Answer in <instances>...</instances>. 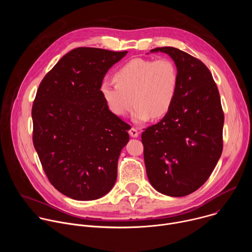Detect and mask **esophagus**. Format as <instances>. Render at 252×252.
<instances>
[{
    "label": "esophagus",
    "instance_id": "obj_1",
    "mask_svg": "<svg viewBox=\"0 0 252 252\" xmlns=\"http://www.w3.org/2000/svg\"><path fill=\"white\" fill-rule=\"evenodd\" d=\"M128 133H129V135H130L131 137H137V136H138V131H137L135 128H133V127H131V128L128 130Z\"/></svg>",
    "mask_w": 252,
    "mask_h": 252
}]
</instances>
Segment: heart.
Here are the masks:
<instances>
[{
    "instance_id": "1",
    "label": "heart",
    "mask_w": 252,
    "mask_h": 252,
    "mask_svg": "<svg viewBox=\"0 0 252 252\" xmlns=\"http://www.w3.org/2000/svg\"><path fill=\"white\" fill-rule=\"evenodd\" d=\"M116 84L103 82L100 94L117 117L126 116L133 105L131 120L141 125L152 117L159 119L171 109L178 87L175 64L168 59H133L114 76Z\"/></svg>"
}]
</instances>
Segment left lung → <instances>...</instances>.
Masks as SVG:
<instances>
[{
	"label": "left lung",
	"instance_id": "8db88e82",
	"mask_svg": "<svg viewBox=\"0 0 252 252\" xmlns=\"http://www.w3.org/2000/svg\"><path fill=\"white\" fill-rule=\"evenodd\" d=\"M175 63L178 87L170 111L141 134L149 181L158 192L181 197L198 189L222 153L224 116L212 75L199 60L172 47L151 50Z\"/></svg>",
	"mask_w": 252,
	"mask_h": 252
}]
</instances>
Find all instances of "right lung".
<instances>
[{
  "mask_svg": "<svg viewBox=\"0 0 252 252\" xmlns=\"http://www.w3.org/2000/svg\"><path fill=\"white\" fill-rule=\"evenodd\" d=\"M126 54L75 49L40 84L32 109L33 147L50 183L67 197L97 199L116 184L129 126L109 110L99 89Z\"/></svg>",
  "mask_w": 252,
  "mask_h": 252,
  "instance_id": "right-lung-1",
  "label": "right lung"
}]
</instances>
